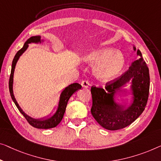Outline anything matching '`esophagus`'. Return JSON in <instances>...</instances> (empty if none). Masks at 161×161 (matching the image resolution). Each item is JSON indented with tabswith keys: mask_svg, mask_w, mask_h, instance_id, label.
Returning a JSON list of instances; mask_svg holds the SVG:
<instances>
[{
	"mask_svg": "<svg viewBox=\"0 0 161 161\" xmlns=\"http://www.w3.org/2000/svg\"><path fill=\"white\" fill-rule=\"evenodd\" d=\"M81 85L84 88H88L89 86H90V82L87 80H82L81 81Z\"/></svg>",
	"mask_w": 161,
	"mask_h": 161,
	"instance_id": "1",
	"label": "esophagus"
}]
</instances>
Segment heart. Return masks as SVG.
<instances>
[{
	"label": "heart",
	"instance_id": "b5f03b06",
	"mask_svg": "<svg viewBox=\"0 0 161 161\" xmlns=\"http://www.w3.org/2000/svg\"><path fill=\"white\" fill-rule=\"evenodd\" d=\"M85 59L89 63L99 64L95 69V74L97 78L104 81L118 77L125 64L123 54L111 47L95 50L87 54Z\"/></svg>",
	"mask_w": 161,
	"mask_h": 161
}]
</instances>
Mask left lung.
I'll list each match as a JSON object with an SVG mask.
<instances>
[{"instance_id":"1","label":"left lung","mask_w":161,"mask_h":161,"mask_svg":"<svg viewBox=\"0 0 161 161\" xmlns=\"http://www.w3.org/2000/svg\"><path fill=\"white\" fill-rule=\"evenodd\" d=\"M135 50V47H134ZM140 58L132 62L128 70L121 76L105 84V89L92 86V106L91 114L100 126L108 130L125 128L142 114L147 105L150 90L149 69L142 53L137 50ZM131 78L134 102L127 109L114 103L116 92Z\"/></svg>"}]
</instances>
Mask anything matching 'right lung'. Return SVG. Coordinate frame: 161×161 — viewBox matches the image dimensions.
<instances>
[{"instance_id":"add662e5","label":"right lung","mask_w":161,"mask_h":161,"mask_svg":"<svg viewBox=\"0 0 161 161\" xmlns=\"http://www.w3.org/2000/svg\"><path fill=\"white\" fill-rule=\"evenodd\" d=\"M31 42H41V40H40V36H34V37H31L30 38L25 42V45L22 48H21L19 51L16 53V54L14 56L13 61H12V66H11V74H10V78H9V92H10L11 97L13 100V101L15 103L16 106L17 107L19 111H20L21 114L25 116V118L27 119L28 123L30 124L31 126L37 129H50L53 128V127H56L58 124L61 121L62 119H63L64 113L66 111V108L67 105V103H68L69 98L74 92H75L76 90H78L79 89H81V86L78 83H74L71 84L65 88L63 92H61V97H60V101H59V105L57 111L56 112L53 116L50 118L47 119L46 120H42V119H34L31 118L27 114H25L22 110L21 109V108L19 107V104L16 102V100L14 97V93H13V77H14V69H15L16 62H17L18 59L21 54L23 53L25 51L27 48L28 47V44Z\"/></svg>"}]
</instances>
